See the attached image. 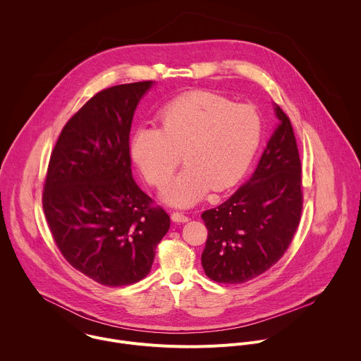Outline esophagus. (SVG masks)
<instances>
[{
  "label": "esophagus",
  "instance_id": "esophagus-1",
  "mask_svg": "<svg viewBox=\"0 0 361 361\" xmlns=\"http://www.w3.org/2000/svg\"><path fill=\"white\" fill-rule=\"evenodd\" d=\"M171 220L176 221V223H187L190 220V217L183 214V213H180V212H173L171 213Z\"/></svg>",
  "mask_w": 361,
  "mask_h": 361
}]
</instances>
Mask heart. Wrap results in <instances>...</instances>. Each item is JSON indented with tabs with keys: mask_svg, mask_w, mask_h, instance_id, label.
Instances as JSON below:
<instances>
[{
	"mask_svg": "<svg viewBox=\"0 0 361 361\" xmlns=\"http://www.w3.org/2000/svg\"><path fill=\"white\" fill-rule=\"evenodd\" d=\"M160 127H140L131 141L133 159L147 181L163 188L183 160L188 164L164 197L180 207L213 188L233 187L248 169L262 137V121L250 106L234 104L212 91L184 94L160 114Z\"/></svg>",
	"mask_w": 361,
	"mask_h": 361,
	"instance_id": "heart-1",
	"label": "heart"
}]
</instances>
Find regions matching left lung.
Here are the masks:
<instances>
[{"mask_svg":"<svg viewBox=\"0 0 361 361\" xmlns=\"http://www.w3.org/2000/svg\"><path fill=\"white\" fill-rule=\"evenodd\" d=\"M280 126L252 177L227 201L205 210L207 241L202 269L216 283L241 284L273 267L293 241L302 212L301 160L287 114L276 106Z\"/></svg>","mask_w":361,"mask_h":361,"instance_id":"8db88e82","label":"left lung"}]
</instances>
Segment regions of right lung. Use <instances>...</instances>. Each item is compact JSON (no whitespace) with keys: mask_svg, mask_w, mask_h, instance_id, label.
<instances>
[{"mask_svg":"<svg viewBox=\"0 0 361 361\" xmlns=\"http://www.w3.org/2000/svg\"><path fill=\"white\" fill-rule=\"evenodd\" d=\"M151 81L114 85L67 121L51 152L42 209L64 259L94 281L123 287L144 279L170 216L135 184L130 130Z\"/></svg>","mask_w":361,"mask_h":361,"instance_id":"obj_1","label":"right lung"}]
</instances>
